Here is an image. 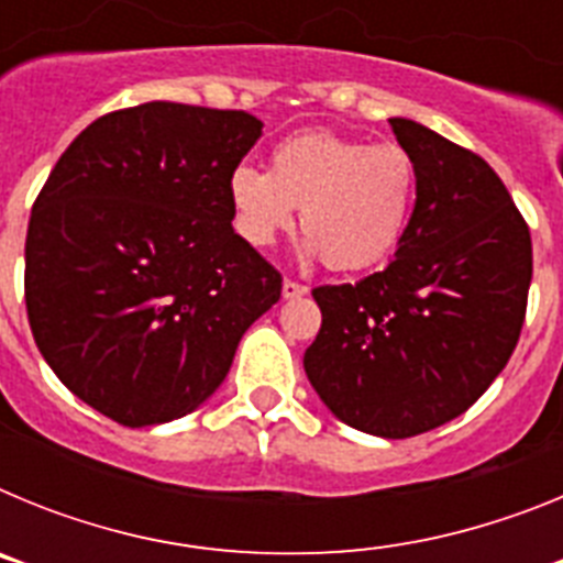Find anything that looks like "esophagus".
<instances>
[{
	"label": "esophagus",
	"instance_id": "obj_1",
	"mask_svg": "<svg viewBox=\"0 0 563 563\" xmlns=\"http://www.w3.org/2000/svg\"><path fill=\"white\" fill-rule=\"evenodd\" d=\"M307 292L305 285H298L292 278H285V285H282V296L285 298H301Z\"/></svg>",
	"mask_w": 563,
	"mask_h": 563
}]
</instances>
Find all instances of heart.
<instances>
[{
  "label": "heart",
  "instance_id": "heart-1",
  "mask_svg": "<svg viewBox=\"0 0 563 563\" xmlns=\"http://www.w3.org/2000/svg\"><path fill=\"white\" fill-rule=\"evenodd\" d=\"M236 231L256 247L298 225L332 271H361L389 256L411 222L417 166L400 143L312 129L278 143L271 172L242 163L228 180Z\"/></svg>",
  "mask_w": 563,
  "mask_h": 563
}]
</instances>
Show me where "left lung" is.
I'll return each mask as SVG.
<instances>
[{"mask_svg": "<svg viewBox=\"0 0 563 563\" xmlns=\"http://www.w3.org/2000/svg\"><path fill=\"white\" fill-rule=\"evenodd\" d=\"M389 123L417 166L411 222L380 273L312 290L321 330L305 372L338 420L406 440L460 417L505 369L525 324L533 242L479 154L422 123Z\"/></svg>", "mask_w": 563, "mask_h": 563, "instance_id": "8db88e82", "label": "left lung"}]
</instances>
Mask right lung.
Listing matches in <instances>:
<instances>
[{"mask_svg": "<svg viewBox=\"0 0 563 563\" xmlns=\"http://www.w3.org/2000/svg\"><path fill=\"white\" fill-rule=\"evenodd\" d=\"M242 109L152 101L89 123L33 202L24 305L58 380L109 420H177L220 389L282 273L233 231Z\"/></svg>", "mask_w": 563, "mask_h": 563, "instance_id": "obj_1", "label": "right lung"}]
</instances>
